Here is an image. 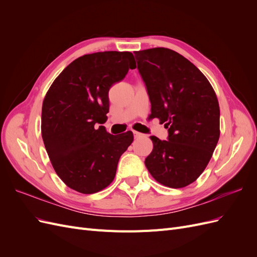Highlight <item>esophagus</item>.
I'll list each match as a JSON object with an SVG mask.
<instances>
[{
  "mask_svg": "<svg viewBox=\"0 0 257 257\" xmlns=\"http://www.w3.org/2000/svg\"><path fill=\"white\" fill-rule=\"evenodd\" d=\"M133 134H134V137L135 138H139V137H142V133H139V132H137V131H133Z\"/></svg>",
  "mask_w": 257,
  "mask_h": 257,
  "instance_id": "34e87169",
  "label": "esophagus"
}]
</instances>
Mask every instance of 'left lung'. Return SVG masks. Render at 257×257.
Instances as JSON below:
<instances>
[{
  "mask_svg": "<svg viewBox=\"0 0 257 257\" xmlns=\"http://www.w3.org/2000/svg\"><path fill=\"white\" fill-rule=\"evenodd\" d=\"M151 114L168 128V141L151 136L146 167L159 183L180 189L203 174L220 138V106L206 76L168 48L135 51Z\"/></svg>",
  "mask_w": 257,
  "mask_h": 257,
  "instance_id": "8db88e82",
  "label": "left lung"
}]
</instances>
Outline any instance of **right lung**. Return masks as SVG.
Returning <instances> with one entry per match:
<instances>
[{
    "mask_svg": "<svg viewBox=\"0 0 257 257\" xmlns=\"http://www.w3.org/2000/svg\"><path fill=\"white\" fill-rule=\"evenodd\" d=\"M136 62L128 51L95 52L76 59L57 77L42 108V137L57 175L68 188L93 194L114 179L121 155L133 143L131 131L107 133L108 92Z\"/></svg>",
    "mask_w": 257,
    "mask_h": 257,
    "instance_id": "obj_1",
    "label": "right lung"
}]
</instances>
